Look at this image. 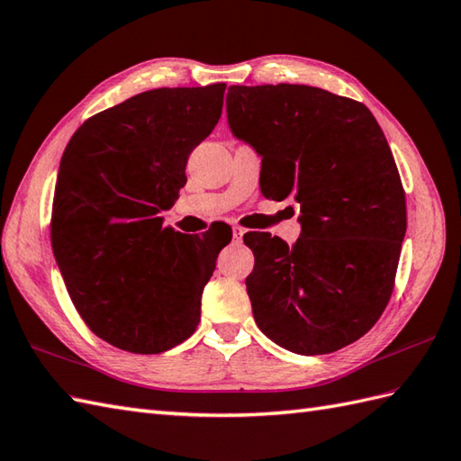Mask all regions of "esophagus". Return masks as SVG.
<instances>
[{
    "mask_svg": "<svg viewBox=\"0 0 461 461\" xmlns=\"http://www.w3.org/2000/svg\"><path fill=\"white\" fill-rule=\"evenodd\" d=\"M231 233H233V241H241L245 230H243V228H240V226H235V228L231 230Z\"/></svg>",
    "mask_w": 461,
    "mask_h": 461,
    "instance_id": "34e87169",
    "label": "esophagus"
}]
</instances>
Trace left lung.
Wrapping results in <instances>:
<instances>
[{
    "label": "left lung",
    "instance_id": "left-lung-1",
    "mask_svg": "<svg viewBox=\"0 0 461 461\" xmlns=\"http://www.w3.org/2000/svg\"><path fill=\"white\" fill-rule=\"evenodd\" d=\"M231 133L261 155L265 198H291L303 231L243 238L255 322L301 356L338 351L373 328L393 294L406 231L404 190L373 113L304 84L230 86ZM293 208V206H291Z\"/></svg>",
    "mask_w": 461,
    "mask_h": 461
}]
</instances>
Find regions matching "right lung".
<instances>
[{
  "instance_id": "1",
  "label": "right lung",
  "mask_w": 461,
  "mask_h": 461,
  "mask_svg": "<svg viewBox=\"0 0 461 461\" xmlns=\"http://www.w3.org/2000/svg\"><path fill=\"white\" fill-rule=\"evenodd\" d=\"M226 84L157 88L92 115L60 158L50 241L64 285L95 336L131 353L182 344L230 233L163 228L186 160L216 127Z\"/></svg>"
}]
</instances>
